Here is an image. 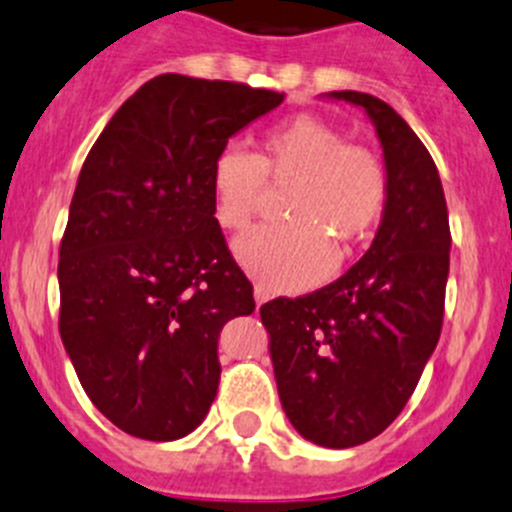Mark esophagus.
<instances>
[{"instance_id":"obj_1","label":"esophagus","mask_w":512,"mask_h":512,"mask_svg":"<svg viewBox=\"0 0 512 512\" xmlns=\"http://www.w3.org/2000/svg\"><path fill=\"white\" fill-rule=\"evenodd\" d=\"M267 300H270V293H267L265 288H260V285H257V288H255V303L262 305V303H267Z\"/></svg>"}]
</instances>
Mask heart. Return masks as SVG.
<instances>
[{"label":"heart","instance_id":"b5f03b06","mask_svg":"<svg viewBox=\"0 0 512 512\" xmlns=\"http://www.w3.org/2000/svg\"><path fill=\"white\" fill-rule=\"evenodd\" d=\"M270 184H293L288 224H262L234 240V257L267 290H303L346 260L384 217L389 181L369 148L348 146L331 123L298 116L270 128L255 156L222 148L212 164L214 217L242 229L260 209Z\"/></svg>","mask_w":512,"mask_h":512}]
</instances>
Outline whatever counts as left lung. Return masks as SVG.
<instances>
[{"label": "left lung", "instance_id": "left-lung-1", "mask_svg": "<svg viewBox=\"0 0 512 512\" xmlns=\"http://www.w3.org/2000/svg\"><path fill=\"white\" fill-rule=\"evenodd\" d=\"M374 123L389 199L366 255L336 283L260 308L280 404L308 442L346 450L384 432L437 348L450 217L432 156L381 98L333 90Z\"/></svg>", "mask_w": 512, "mask_h": 512}]
</instances>
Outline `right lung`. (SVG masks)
<instances>
[{
	"mask_svg": "<svg viewBox=\"0 0 512 512\" xmlns=\"http://www.w3.org/2000/svg\"><path fill=\"white\" fill-rule=\"evenodd\" d=\"M285 95L166 73L108 121L80 169L60 245V336L85 394L138 439L199 427L224 323L255 310L209 174L227 141Z\"/></svg>",
	"mask_w": 512,
	"mask_h": 512,
	"instance_id": "right-lung-1",
	"label": "right lung"
}]
</instances>
